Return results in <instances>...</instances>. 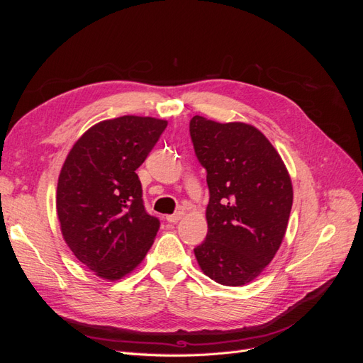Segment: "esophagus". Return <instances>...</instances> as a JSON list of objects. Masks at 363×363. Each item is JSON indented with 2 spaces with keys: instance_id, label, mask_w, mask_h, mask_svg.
<instances>
[{
  "instance_id": "1",
  "label": "esophagus",
  "mask_w": 363,
  "mask_h": 363,
  "mask_svg": "<svg viewBox=\"0 0 363 363\" xmlns=\"http://www.w3.org/2000/svg\"><path fill=\"white\" fill-rule=\"evenodd\" d=\"M182 218H183V212L179 211V212H175L174 215H168V216H167V221H168V223H177V221H180Z\"/></svg>"
}]
</instances>
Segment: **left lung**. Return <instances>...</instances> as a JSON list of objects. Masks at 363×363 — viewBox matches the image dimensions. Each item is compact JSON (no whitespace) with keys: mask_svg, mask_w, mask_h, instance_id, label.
<instances>
[{"mask_svg":"<svg viewBox=\"0 0 363 363\" xmlns=\"http://www.w3.org/2000/svg\"><path fill=\"white\" fill-rule=\"evenodd\" d=\"M189 131L211 194L206 240L194 248L196 262L216 283L242 286L267 268L286 233L294 200L289 172L250 124L195 115Z\"/></svg>","mask_w":363,"mask_h":363,"instance_id":"obj_1","label":"left lung"}]
</instances>
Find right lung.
<instances>
[{"instance_id": "obj_1", "label": "right lung", "mask_w": 363, "mask_h": 363, "mask_svg": "<svg viewBox=\"0 0 363 363\" xmlns=\"http://www.w3.org/2000/svg\"><path fill=\"white\" fill-rule=\"evenodd\" d=\"M168 121L125 115L101 121L75 142L57 183L65 242L86 268L119 280L144 260L160 221L147 213L136 174Z\"/></svg>"}]
</instances>
